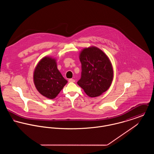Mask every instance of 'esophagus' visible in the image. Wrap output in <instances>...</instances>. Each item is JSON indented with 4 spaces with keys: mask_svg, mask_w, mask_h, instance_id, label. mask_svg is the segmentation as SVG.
Here are the masks:
<instances>
[{
    "mask_svg": "<svg viewBox=\"0 0 154 154\" xmlns=\"http://www.w3.org/2000/svg\"><path fill=\"white\" fill-rule=\"evenodd\" d=\"M75 82V81L73 79H69V82Z\"/></svg>",
    "mask_w": 154,
    "mask_h": 154,
    "instance_id": "esophagus-1",
    "label": "esophagus"
}]
</instances>
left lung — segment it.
<instances>
[{
    "label": "left lung",
    "mask_w": 154,
    "mask_h": 154,
    "mask_svg": "<svg viewBox=\"0 0 154 154\" xmlns=\"http://www.w3.org/2000/svg\"><path fill=\"white\" fill-rule=\"evenodd\" d=\"M79 57L82 73L77 84L90 97L101 95L110 88L114 77L109 57L95 46L82 49Z\"/></svg>",
    "instance_id": "obj_1"
}]
</instances>
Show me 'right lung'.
Returning <instances> with one entry per match:
<instances>
[{
  "mask_svg": "<svg viewBox=\"0 0 154 154\" xmlns=\"http://www.w3.org/2000/svg\"><path fill=\"white\" fill-rule=\"evenodd\" d=\"M33 79L40 94L49 99L55 98L67 82L57 69L56 59L50 56H45L38 62Z\"/></svg>",
  "mask_w": 154,
  "mask_h": 154,
  "instance_id": "right-lung-1",
  "label": "right lung"
}]
</instances>
